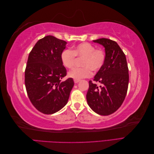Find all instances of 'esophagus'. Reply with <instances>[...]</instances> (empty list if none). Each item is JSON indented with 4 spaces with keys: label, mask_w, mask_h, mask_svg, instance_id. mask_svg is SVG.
Segmentation results:
<instances>
[{
    "label": "esophagus",
    "mask_w": 154,
    "mask_h": 154,
    "mask_svg": "<svg viewBox=\"0 0 154 154\" xmlns=\"http://www.w3.org/2000/svg\"><path fill=\"white\" fill-rule=\"evenodd\" d=\"M74 83H78L79 82H80V80H74Z\"/></svg>",
    "instance_id": "34e87169"
}]
</instances>
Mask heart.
Wrapping results in <instances>:
<instances>
[{"mask_svg":"<svg viewBox=\"0 0 154 154\" xmlns=\"http://www.w3.org/2000/svg\"><path fill=\"white\" fill-rule=\"evenodd\" d=\"M76 57L83 58L81 62L82 67L71 70L68 76L74 80H80L90 77L91 71L97 72L103 67L106 60V53L103 49L96 48L94 45L88 42H83L74 46L72 50H63L60 54L62 63L68 69L74 66Z\"/></svg>","mask_w":154,"mask_h":154,"instance_id":"b5f03b06","label":"heart"}]
</instances>
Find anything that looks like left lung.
Here are the masks:
<instances>
[{"label": "left lung", "mask_w": 154, "mask_h": 154, "mask_svg": "<svg viewBox=\"0 0 154 154\" xmlns=\"http://www.w3.org/2000/svg\"><path fill=\"white\" fill-rule=\"evenodd\" d=\"M103 45L106 60L94 76L89 81L86 97L88 105L96 113L108 116L115 112L127 95L129 74L125 54L115 41L102 38L93 40ZM100 82V86L95 82Z\"/></svg>", "instance_id": "left-lung-1"}]
</instances>
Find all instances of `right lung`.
<instances>
[{"label":"right lung","instance_id":"obj_1","mask_svg":"<svg viewBox=\"0 0 154 154\" xmlns=\"http://www.w3.org/2000/svg\"><path fill=\"white\" fill-rule=\"evenodd\" d=\"M67 42L48 35L40 39L29 53L25 70V85L35 108L45 114L57 112L67 103L72 78L61 81L67 70L60 54Z\"/></svg>","mask_w":154,"mask_h":154}]
</instances>
